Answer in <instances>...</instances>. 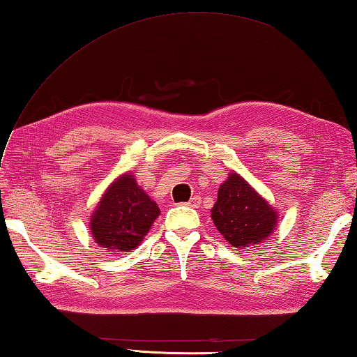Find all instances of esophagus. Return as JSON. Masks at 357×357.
<instances>
[{
	"instance_id": "esophagus-1",
	"label": "esophagus",
	"mask_w": 357,
	"mask_h": 357,
	"mask_svg": "<svg viewBox=\"0 0 357 357\" xmlns=\"http://www.w3.org/2000/svg\"><path fill=\"white\" fill-rule=\"evenodd\" d=\"M188 206L193 207V208H198L201 206V196H198V195L192 196V199L188 201Z\"/></svg>"
}]
</instances>
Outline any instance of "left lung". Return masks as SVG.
Listing matches in <instances>:
<instances>
[{"instance_id":"1","label":"left lung","mask_w":357,"mask_h":357,"mask_svg":"<svg viewBox=\"0 0 357 357\" xmlns=\"http://www.w3.org/2000/svg\"><path fill=\"white\" fill-rule=\"evenodd\" d=\"M211 219L219 233L234 248L259 244L273 233L278 215L244 178L230 173L218 190Z\"/></svg>"}]
</instances>
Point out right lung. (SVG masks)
<instances>
[{
  "label": "right lung",
  "instance_id": "add662e5",
  "mask_svg": "<svg viewBox=\"0 0 357 357\" xmlns=\"http://www.w3.org/2000/svg\"><path fill=\"white\" fill-rule=\"evenodd\" d=\"M161 213L158 204L136 184L132 173L119 176L105 190L90 219V230L109 252H130L149 233Z\"/></svg>",
  "mask_w": 357,
  "mask_h": 357
}]
</instances>
